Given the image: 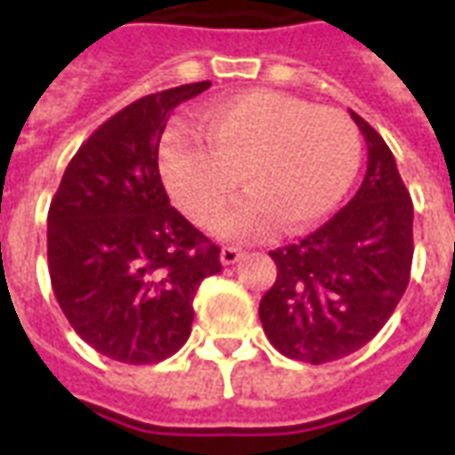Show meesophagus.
<instances>
[{"instance_id": "34e87169", "label": "esophagus", "mask_w": 455, "mask_h": 455, "mask_svg": "<svg viewBox=\"0 0 455 455\" xmlns=\"http://www.w3.org/2000/svg\"><path fill=\"white\" fill-rule=\"evenodd\" d=\"M238 258H243V251L236 246H224L221 248V263L224 266H234Z\"/></svg>"}]
</instances>
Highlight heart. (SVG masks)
<instances>
[{"label":"heart","mask_w":455,"mask_h":455,"mask_svg":"<svg viewBox=\"0 0 455 455\" xmlns=\"http://www.w3.org/2000/svg\"><path fill=\"white\" fill-rule=\"evenodd\" d=\"M199 133L207 147L185 129L165 133L160 175L199 227L217 224L241 177L249 195L219 222L224 236H263L275 221L287 231L309 227L341 204L361 170L355 121L285 92L251 90L209 102Z\"/></svg>","instance_id":"obj_1"}]
</instances>
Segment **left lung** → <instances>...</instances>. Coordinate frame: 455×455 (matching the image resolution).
Returning <instances> with one entry per match:
<instances>
[{
    "label": "left lung",
    "instance_id": "obj_1",
    "mask_svg": "<svg viewBox=\"0 0 455 455\" xmlns=\"http://www.w3.org/2000/svg\"><path fill=\"white\" fill-rule=\"evenodd\" d=\"M368 143L355 197L299 243L275 248L277 277L258 315L266 336L292 361L351 355L390 319L410 283L411 197L387 143L351 112Z\"/></svg>",
    "mask_w": 455,
    "mask_h": 455
}]
</instances>
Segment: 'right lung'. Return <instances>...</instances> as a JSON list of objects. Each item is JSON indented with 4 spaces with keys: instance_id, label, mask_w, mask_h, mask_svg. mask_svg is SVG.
Here are the masks:
<instances>
[{
    "instance_id": "1",
    "label": "right lung",
    "mask_w": 455,
    "mask_h": 455,
    "mask_svg": "<svg viewBox=\"0 0 455 455\" xmlns=\"http://www.w3.org/2000/svg\"><path fill=\"white\" fill-rule=\"evenodd\" d=\"M180 84L107 119L68 163L48 209V273L83 341L148 365L192 331L199 283L221 270L219 246L170 207L158 170L170 112L209 87Z\"/></svg>"
}]
</instances>
